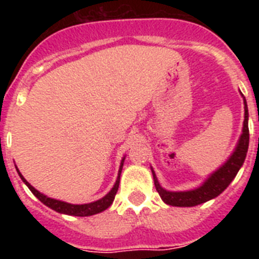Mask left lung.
Masks as SVG:
<instances>
[{
    "label": "left lung",
    "mask_w": 259,
    "mask_h": 259,
    "mask_svg": "<svg viewBox=\"0 0 259 259\" xmlns=\"http://www.w3.org/2000/svg\"><path fill=\"white\" fill-rule=\"evenodd\" d=\"M241 93V92H240ZM242 96V95H241ZM244 98V123H242V132L240 136L239 141H237L235 149H233L232 154L228 157V159L222 164L219 168L210 174L209 178L205 179V182L194 189H189V191H167L159 184L157 176H155L153 167L152 174L153 179H154V185L157 192L161 196L162 201L170 206H179V207H192L197 206L203 202L212 200V198L218 197L219 194L227 188L231 184L235 176L237 175L239 170L241 168L242 163L245 161L246 153H248L249 148V127H248V105H246L245 97Z\"/></svg>",
    "instance_id": "left-lung-1"
}]
</instances>
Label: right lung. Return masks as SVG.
<instances>
[{
    "label": "right lung",
    "mask_w": 259,
    "mask_h": 259,
    "mask_svg": "<svg viewBox=\"0 0 259 259\" xmlns=\"http://www.w3.org/2000/svg\"><path fill=\"white\" fill-rule=\"evenodd\" d=\"M124 159H125V155L122 158V161H120V166H119V171H118V178H116L115 183H114L113 188L110 189V192L107 194H105L104 197L100 198L97 201H93V202H89V203H81V205H75V203H68L65 202V201H61V200H56V198H52V197H48L47 194L41 193L38 192L37 189H35L24 179V176L20 174V171L18 170V167L15 166L17 168L18 174H19L20 179L23 180V183L27 185L29 188V191L32 193L35 194L36 197L41 201V202L47 205L48 207H50L52 210L57 212H61V214H66V215H74V217H91V215H95L98 214V212H102L107 209V207L113 203L114 198H115V194L118 192L119 188V182H120V174H122V168H123V163H124Z\"/></svg>",
    "instance_id": "obj_1"
}]
</instances>
